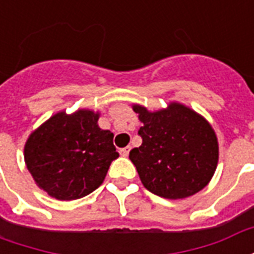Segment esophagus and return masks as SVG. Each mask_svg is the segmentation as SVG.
<instances>
[{"mask_svg": "<svg viewBox=\"0 0 254 254\" xmlns=\"http://www.w3.org/2000/svg\"><path fill=\"white\" fill-rule=\"evenodd\" d=\"M129 151H130V147H125V148L120 149V154H121V156H127Z\"/></svg>", "mask_w": 254, "mask_h": 254, "instance_id": "34e87169", "label": "esophagus"}]
</instances>
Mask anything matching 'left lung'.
<instances>
[{
    "label": "left lung",
    "mask_w": 254,
    "mask_h": 254,
    "mask_svg": "<svg viewBox=\"0 0 254 254\" xmlns=\"http://www.w3.org/2000/svg\"><path fill=\"white\" fill-rule=\"evenodd\" d=\"M143 122V143L129 159L145 189L156 196L178 200L196 194L215 174L218 137L211 124L190 107L170 102L166 109L148 111L133 105Z\"/></svg>",
    "instance_id": "left-lung-1"
}]
</instances>
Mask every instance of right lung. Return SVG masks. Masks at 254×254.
I'll return each mask as SVG.
<instances>
[{"instance_id": "1", "label": "right lung", "mask_w": 254, "mask_h": 254, "mask_svg": "<svg viewBox=\"0 0 254 254\" xmlns=\"http://www.w3.org/2000/svg\"><path fill=\"white\" fill-rule=\"evenodd\" d=\"M99 113L80 109L58 111L31 133L24 162L38 187L50 197L69 201L92 193L103 184L120 154L114 134L98 125Z\"/></svg>"}]
</instances>
